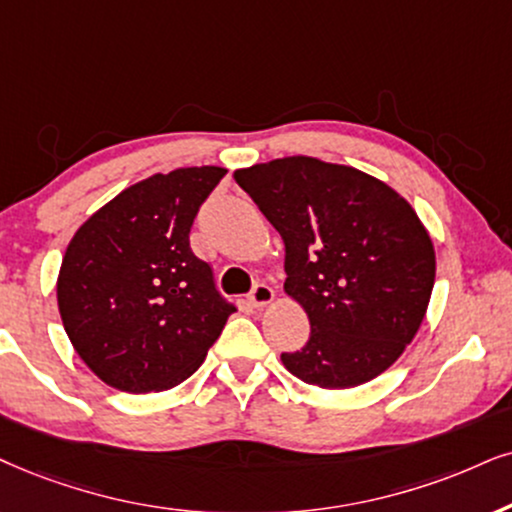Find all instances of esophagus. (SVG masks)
Returning a JSON list of instances; mask_svg holds the SVG:
<instances>
[{
    "label": "esophagus",
    "mask_w": 512,
    "mask_h": 512,
    "mask_svg": "<svg viewBox=\"0 0 512 512\" xmlns=\"http://www.w3.org/2000/svg\"><path fill=\"white\" fill-rule=\"evenodd\" d=\"M269 302H274V288L267 286V283H255V288L250 290L252 307H267Z\"/></svg>",
    "instance_id": "obj_1"
}]
</instances>
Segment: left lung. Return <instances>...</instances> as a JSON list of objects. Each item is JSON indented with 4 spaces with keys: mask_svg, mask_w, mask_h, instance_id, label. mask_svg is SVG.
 Instances as JSON below:
<instances>
[{
    "mask_svg": "<svg viewBox=\"0 0 512 512\" xmlns=\"http://www.w3.org/2000/svg\"><path fill=\"white\" fill-rule=\"evenodd\" d=\"M286 243V293L309 316L307 345L281 354L304 383H368L418 333L435 286V248L416 210L371 174L293 155L236 170Z\"/></svg>",
    "mask_w": 512,
    "mask_h": 512,
    "instance_id": "obj_1",
    "label": "left lung"
}]
</instances>
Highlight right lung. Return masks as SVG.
<instances>
[{"label": "right lung", "instance_id": "add662e5", "mask_svg": "<svg viewBox=\"0 0 512 512\" xmlns=\"http://www.w3.org/2000/svg\"><path fill=\"white\" fill-rule=\"evenodd\" d=\"M224 167H179L118 193L75 231L58 271V312L106 385L163 392L198 371L236 312L189 234Z\"/></svg>", "mask_w": 512, "mask_h": 512}]
</instances>
